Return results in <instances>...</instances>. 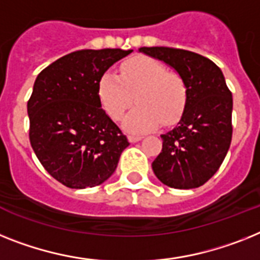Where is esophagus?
<instances>
[{"instance_id": "1", "label": "esophagus", "mask_w": 260, "mask_h": 260, "mask_svg": "<svg viewBox=\"0 0 260 260\" xmlns=\"http://www.w3.org/2000/svg\"><path fill=\"white\" fill-rule=\"evenodd\" d=\"M141 139H142V137H141V135H130V137H128V141H130V142H139V141H141Z\"/></svg>"}]
</instances>
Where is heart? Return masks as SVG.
I'll return each mask as SVG.
<instances>
[{"instance_id":"obj_1","label":"heart","mask_w":260,"mask_h":260,"mask_svg":"<svg viewBox=\"0 0 260 260\" xmlns=\"http://www.w3.org/2000/svg\"><path fill=\"white\" fill-rule=\"evenodd\" d=\"M98 96L107 114L121 119L135 101L138 106L123 119V127L134 134L171 125L181 118L188 90L183 77L167 70L164 63L150 57H134L125 61L119 77L106 72L98 82Z\"/></svg>"}]
</instances>
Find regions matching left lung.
Wrapping results in <instances>:
<instances>
[{
  "mask_svg": "<svg viewBox=\"0 0 260 260\" xmlns=\"http://www.w3.org/2000/svg\"><path fill=\"white\" fill-rule=\"evenodd\" d=\"M179 73L188 90L178 125L166 134L162 151L153 162L156 178L169 187L195 188L218 171L233 138V94L218 66L183 49L141 48Z\"/></svg>",
  "mask_w": 260,
  "mask_h": 260,
  "instance_id": "left-lung-1",
  "label": "left lung"
}]
</instances>
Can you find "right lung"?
Listing matches in <instances>:
<instances>
[{
  "instance_id": "obj_1",
  "label": "right lung",
  "mask_w": 260,
  "mask_h": 260,
  "mask_svg": "<svg viewBox=\"0 0 260 260\" xmlns=\"http://www.w3.org/2000/svg\"><path fill=\"white\" fill-rule=\"evenodd\" d=\"M133 50L73 51L38 74L27 101L29 139L41 165L66 187L104 183L128 143L101 107L98 82Z\"/></svg>"
}]
</instances>
